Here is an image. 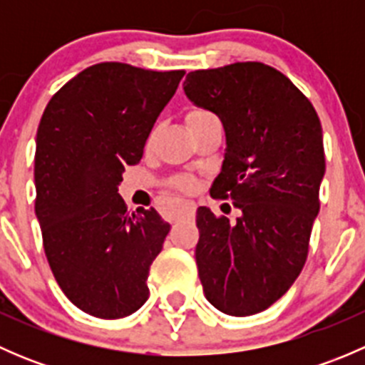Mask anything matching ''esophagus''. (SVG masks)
Instances as JSON below:
<instances>
[{
	"instance_id": "obj_1",
	"label": "esophagus",
	"mask_w": 365,
	"mask_h": 365,
	"mask_svg": "<svg viewBox=\"0 0 365 365\" xmlns=\"http://www.w3.org/2000/svg\"><path fill=\"white\" fill-rule=\"evenodd\" d=\"M176 219H194V206H182V208L176 212Z\"/></svg>"
}]
</instances>
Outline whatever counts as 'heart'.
Here are the masks:
<instances>
[{
    "label": "heart",
    "instance_id": "1",
    "mask_svg": "<svg viewBox=\"0 0 365 365\" xmlns=\"http://www.w3.org/2000/svg\"><path fill=\"white\" fill-rule=\"evenodd\" d=\"M210 118H215V116H213L210 111H206V109H200V108L192 109V111H189V114H187V125L210 120ZM175 187H178V189L183 190V192H190V190H194L196 183H194L192 178H180L175 182Z\"/></svg>",
    "mask_w": 365,
    "mask_h": 365
}]
</instances>
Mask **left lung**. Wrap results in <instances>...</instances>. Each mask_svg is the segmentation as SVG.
<instances>
[{"label": "left lung", "instance_id": "left-lung-1", "mask_svg": "<svg viewBox=\"0 0 365 365\" xmlns=\"http://www.w3.org/2000/svg\"><path fill=\"white\" fill-rule=\"evenodd\" d=\"M183 91L222 121L226 153L210 194L242 212L230 224L197 208L205 297L224 314H256L292 288L307 259L325 175L322 123L295 84L259 61L194 70Z\"/></svg>", "mask_w": 365, "mask_h": 365}]
</instances>
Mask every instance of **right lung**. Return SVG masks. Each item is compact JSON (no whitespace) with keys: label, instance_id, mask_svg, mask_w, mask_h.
I'll use <instances>...</instances> for the list:
<instances>
[{"label":"right lung","instance_id":"add662e5","mask_svg":"<svg viewBox=\"0 0 365 365\" xmlns=\"http://www.w3.org/2000/svg\"><path fill=\"white\" fill-rule=\"evenodd\" d=\"M185 70L118 61L84 68L53 95L36 130L35 213L61 292L81 311L118 319L148 300L150 264L169 224L128 213L118 194Z\"/></svg>","mask_w":365,"mask_h":365}]
</instances>
